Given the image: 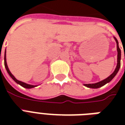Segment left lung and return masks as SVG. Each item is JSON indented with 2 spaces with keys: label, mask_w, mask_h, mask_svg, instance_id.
<instances>
[{
  "label": "left lung",
  "mask_w": 125,
  "mask_h": 125,
  "mask_svg": "<svg viewBox=\"0 0 125 125\" xmlns=\"http://www.w3.org/2000/svg\"><path fill=\"white\" fill-rule=\"evenodd\" d=\"M116 42V45H117V52H118V55H117V65L116 68L115 70L113 72L110 76H108L107 78H106L104 80H102L101 82H99L98 83H95V84H84L85 86L88 87V88H98L100 87L104 86L106 84L108 83L109 82H110L113 79V78L116 76V74L117 73V72L119 70V68L121 67V49L118 47V42L117 41V39L115 37Z\"/></svg>",
  "instance_id": "left-lung-1"
}]
</instances>
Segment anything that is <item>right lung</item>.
I'll return each mask as SVG.
<instances>
[{"instance_id": "add662e5", "label": "right lung", "mask_w": 125, "mask_h": 125, "mask_svg": "<svg viewBox=\"0 0 125 125\" xmlns=\"http://www.w3.org/2000/svg\"><path fill=\"white\" fill-rule=\"evenodd\" d=\"M4 66H5V68H6V70H7V72L9 73V74L10 75V76L13 79V80H15V82H16L17 84H20L21 86H22L24 88H34L35 86H34V85H30V84H26V83H24L23 82H21L19 80H18L17 79L15 78V76L12 75V73H10V72L9 69L8 68V66H7V61H6V51H5V54H4Z\"/></svg>"}]
</instances>
